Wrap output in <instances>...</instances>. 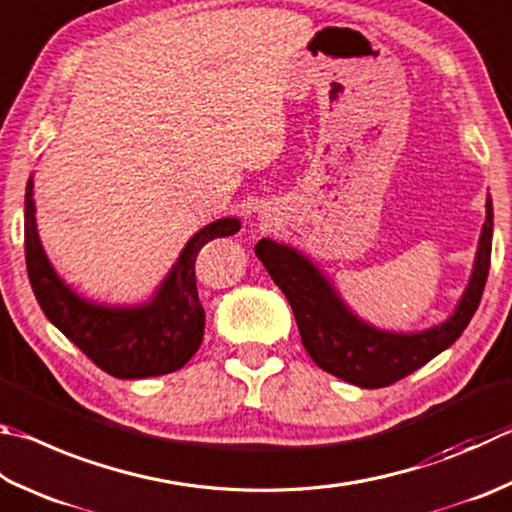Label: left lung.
Masks as SVG:
<instances>
[{
	"mask_svg": "<svg viewBox=\"0 0 512 512\" xmlns=\"http://www.w3.org/2000/svg\"><path fill=\"white\" fill-rule=\"evenodd\" d=\"M492 250V201L486 203V224L470 284L454 315L439 327L421 333H387L360 322L342 306L329 282L309 259L293 248L259 239L255 255L291 304L306 353L315 365L351 385L378 389L410 376L457 340L475 315L488 280Z\"/></svg>",
	"mask_w": 512,
	"mask_h": 512,
	"instance_id": "left-lung-1",
	"label": "left lung"
}]
</instances>
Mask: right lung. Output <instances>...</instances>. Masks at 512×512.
Listing matches in <instances>:
<instances>
[{"label":"right lung","mask_w":512,"mask_h":512,"mask_svg":"<svg viewBox=\"0 0 512 512\" xmlns=\"http://www.w3.org/2000/svg\"><path fill=\"white\" fill-rule=\"evenodd\" d=\"M239 219H219L194 235L150 304L107 309L89 304L64 286L46 259L35 228L33 181L24 199V255L42 311L73 345L114 378H147L181 369L203 340L206 313L199 302L194 262L217 237L235 235Z\"/></svg>","instance_id":"1"}]
</instances>
